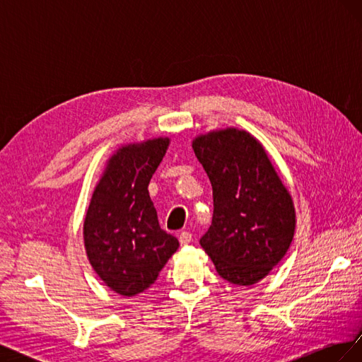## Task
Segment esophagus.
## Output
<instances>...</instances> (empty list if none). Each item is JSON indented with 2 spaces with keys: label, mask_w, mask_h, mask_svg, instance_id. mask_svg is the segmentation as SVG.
Masks as SVG:
<instances>
[{
  "label": "esophagus",
  "mask_w": 362,
  "mask_h": 362,
  "mask_svg": "<svg viewBox=\"0 0 362 362\" xmlns=\"http://www.w3.org/2000/svg\"><path fill=\"white\" fill-rule=\"evenodd\" d=\"M178 240H180L181 246L189 245V243H192V234L187 233V231H182V233L178 235Z\"/></svg>",
  "instance_id": "34e87169"
}]
</instances>
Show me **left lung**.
Here are the masks:
<instances>
[{"instance_id":"obj_1","label":"left lung","mask_w":362,"mask_h":362,"mask_svg":"<svg viewBox=\"0 0 362 362\" xmlns=\"http://www.w3.org/2000/svg\"><path fill=\"white\" fill-rule=\"evenodd\" d=\"M192 146L213 187V222L199 243L223 279L234 286L257 284L291 245V196L266 149L247 131H211Z\"/></svg>"}]
</instances>
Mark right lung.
<instances>
[{
	"mask_svg": "<svg viewBox=\"0 0 362 362\" xmlns=\"http://www.w3.org/2000/svg\"><path fill=\"white\" fill-rule=\"evenodd\" d=\"M168 137L119 148L93 190L84 218V247L107 287L136 296L154 284L180 243L163 231L148 185L169 146Z\"/></svg>",
	"mask_w": 362,
	"mask_h": 362,
	"instance_id": "right-lung-1",
	"label": "right lung"
}]
</instances>
